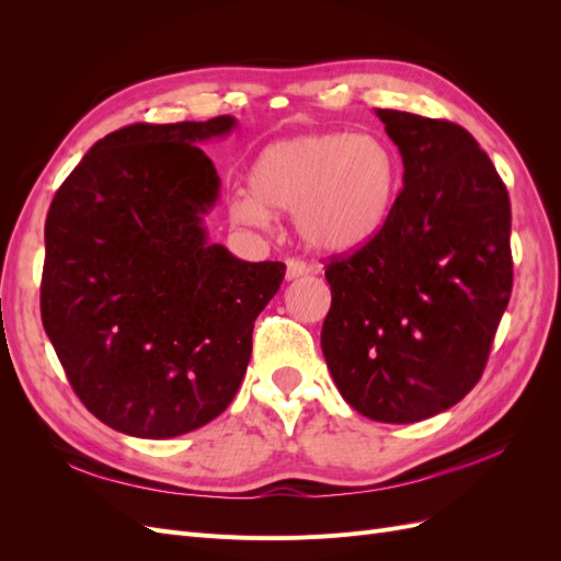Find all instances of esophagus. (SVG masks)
<instances>
[{
  "mask_svg": "<svg viewBox=\"0 0 561 561\" xmlns=\"http://www.w3.org/2000/svg\"><path fill=\"white\" fill-rule=\"evenodd\" d=\"M285 264H287V280H295V278H301V276L311 274V266L307 262L297 260V257H290Z\"/></svg>",
  "mask_w": 561,
  "mask_h": 561,
  "instance_id": "esophagus-1",
  "label": "esophagus"
}]
</instances>
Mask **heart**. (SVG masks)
<instances>
[{
    "label": "heart",
    "instance_id": "b5f03b06",
    "mask_svg": "<svg viewBox=\"0 0 561 561\" xmlns=\"http://www.w3.org/2000/svg\"><path fill=\"white\" fill-rule=\"evenodd\" d=\"M400 180L396 149L377 135H293L260 151L250 168V190L231 201V219L264 229L274 222V210H293L304 245L320 254H346L383 229Z\"/></svg>",
    "mask_w": 561,
    "mask_h": 561
}]
</instances>
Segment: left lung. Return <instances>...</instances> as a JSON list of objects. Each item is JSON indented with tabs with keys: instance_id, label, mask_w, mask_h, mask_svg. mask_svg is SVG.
<instances>
[{
	"instance_id": "8db88e82",
	"label": "left lung",
	"mask_w": 561,
	"mask_h": 561,
	"mask_svg": "<svg viewBox=\"0 0 561 561\" xmlns=\"http://www.w3.org/2000/svg\"><path fill=\"white\" fill-rule=\"evenodd\" d=\"M404 175L383 229L325 278L320 346L342 398L367 419L414 423L480 381L513 293L511 198L472 135L377 110Z\"/></svg>"
}]
</instances>
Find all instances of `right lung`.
I'll use <instances>...</instances> for the list:
<instances>
[{"mask_svg":"<svg viewBox=\"0 0 561 561\" xmlns=\"http://www.w3.org/2000/svg\"><path fill=\"white\" fill-rule=\"evenodd\" d=\"M233 128V116L118 128L50 201L44 330L79 400L118 433L165 439L222 414L285 278L283 262L208 243L219 175L196 145Z\"/></svg>","mask_w":561,"mask_h":561,"instance_id":"right-lung-1","label":"right lung"}]
</instances>
